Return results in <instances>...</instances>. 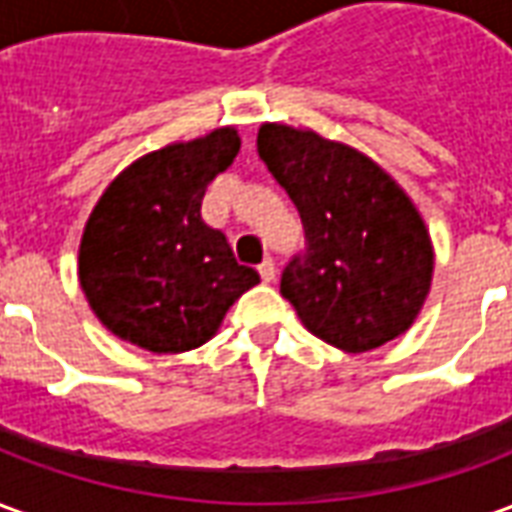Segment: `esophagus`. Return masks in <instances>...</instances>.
Wrapping results in <instances>:
<instances>
[{"label": "esophagus", "mask_w": 512, "mask_h": 512, "mask_svg": "<svg viewBox=\"0 0 512 512\" xmlns=\"http://www.w3.org/2000/svg\"><path fill=\"white\" fill-rule=\"evenodd\" d=\"M257 271H260V279H263V282H274V277H277V266H274L271 257H266V260L257 266Z\"/></svg>", "instance_id": "34e87169"}]
</instances>
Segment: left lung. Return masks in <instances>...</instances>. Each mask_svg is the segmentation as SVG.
<instances>
[{
  "label": "left lung",
  "instance_id": "obj_1",
  "mask_svg": "<svg viewBox=\"0 0 512 512\" xmlns=\"http://www.w3.org/2000/svg\"><path fill=\"white\" fill-rule=\"evenodd\" d=\"M257 153L304 224V252L279 279L301 323L348 354L406 332L430 290L433 249L403 189L376 161L315 131L266 123Z\"/></svg>",
  "mask_w": 512,
  "mask_h": 512
}]
</instances>
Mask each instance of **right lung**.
Returning a JSON list of instances; mask_svg holds the SVG:
<instances>
[{"instance_id":"1","label":"right lung","mask_w":512,"mask_h":512,"mask_svg":"<svg viewBox=\"0 0 512 512\" xmlns=\"http://www.w3.org/2000/svg\"><path fill=\"white\" fill-rule=\"evenodd\" d=\"M238 147L235 128H216L147 153L104 191L84 227L79 282L109 332L153 354L191 351L260 282L200 213Z\"/></svg>"}]
</instances>
